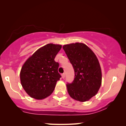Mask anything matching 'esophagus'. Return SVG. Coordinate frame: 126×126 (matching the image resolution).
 <instances>
[{"label":"esophagus","mask_w":126,"mask_h":126,"mask_svg":"<svg viewBox=\"0 0 126 126\" xmlns=\"http://www.w3.org/2000/svg\"><path fill=\"white\" fill-rule=\"evenodd\" d=\"M62 77H63V79H64L65 77V73H63L62 74Z\"/></svg>","instance_id":"34e87169"}]
</instances>
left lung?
<instances>
[{
	"label": "left lung",
	"mask_w": 126,
	"mask_h": 126,
	"mask_svg": "<svg viewBox=\"0 0 126 126\" xmlns=\"http://www.w3.org/2000/svg\"><path fill=\"white\" fill-rule=\"evenodd\" d=\"M75 71V79L66 84L70 97L76 100L87 101L95 96L101 84V70L96 55L82 43L63 46Z\"/></svg>",
	"instance_id": "obj_1"
}]
</instances>
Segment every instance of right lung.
Instances as JSON below:
<instances>
[{"label": "right lung", "instance_id": "obj_1", "mask_svg": "<svg viewBox=\"0 0 126 126\" xmlns=\"http://www.w3.org/2000/svg\"><path fill=\"white\" fill-rule=\"evenodd\" d=\"M62 47L49 44L39 48L26 60L20 73L21 84L30 97L41 100L50 95L61 76L54 58Z\"/></svg>", "mask_w": 126, "mask_h": 126}]
</instances>
